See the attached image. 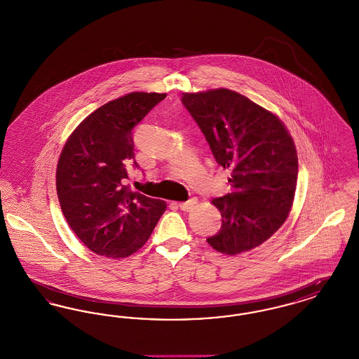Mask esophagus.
<instances>
[{
	"mask_svg": "<svg viewBox=\"0 0 359 359\" xmlns=\"http://www.w3.org/2000/svg\"><path fill=\"white\" fill-rule=\"evenodd\" d=\"M198 203V201L194 198V199H189L187 202H182V203H179V207H180V210H183V211H192L194 210V207Z\"/></svg>",
	"mask_w": 359,
	"mask_h": 359,
	"instance_id": "34e87169",
	"label": "esophagus"
}]
</instances>
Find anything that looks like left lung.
Here are the masks:
<instances>
[{"mask_svg":"<svg viewBox=\"0 0 359 359\" xmlns=\"http://www.w3.org/2000/svg\"><path fill=\"white\" fill-rule=\"evenodd\" d=\"M215 161L233 171V192L211 202L222 215L207 238L223 255L249 252L271 238L290 214L297 183V154L284 123L227 88L182 95Z\"/></svg>","mask_w":359,"mask_h":359,"instance_id":"1","label":"left lung"}]
</instances>
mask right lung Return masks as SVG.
I'll return each mask as SVG.
<instances>
[{
	"instance_id": "1",
	"label": "right lung",
	"mask_w": 359,
	"mask_h": 359,
	"mask_svg": "<svg viewBox=\"0 0 359 359\" xmlns=\"http://www.w3.org/2000/svg\"><path fill=\"white\" fill-rule=\"evenodd\" d=\"M167 94L130 93L91 113L59 157L56 191L63 215L86 246L110 258L137 252L167 203L125 186L135 160L133 129Z\"/></svg>"
}]
</instances>
